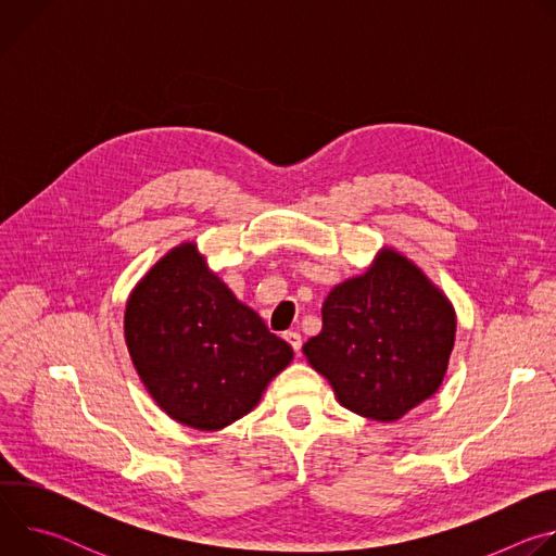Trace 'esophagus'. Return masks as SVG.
<instances>
[{
  "instance_id": "1",
  "label": "esophagus",
  "mask_w": 556,
  "mask_h": 556,
  "mask_svg": "<svg viewBox=\"0 0 556 556\" xmlns=\"http://www.w3.org/2000/svg\"><path fill=\"white\" fill-rule=\"evenodd\" d=\"M283 339L290 343V348L299 354V350H301V345H303V341H301V334L299 332H286L283 334Z\"/></svg>"
}]
</instances>
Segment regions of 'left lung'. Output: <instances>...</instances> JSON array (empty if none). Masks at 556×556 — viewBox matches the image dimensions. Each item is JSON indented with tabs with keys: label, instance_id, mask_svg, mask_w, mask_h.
I'll list each match as a JSON object with an SVG mask.
<instances>
[{
	"label": "left lung",
	"instance_id": "1",
	"mask_svg": "<svg viewBox=\"0 0 556 556\" xmlns=\"http://www.w3.org/2000/svg\"><path fill=\"white\" fill-rule=\"evenodd\" d=\"M453 341L448 299L407 257L382 251L328 294L324 330L303 354L345 409L393 422L438 391Z\"/></svg>",
	"mask_w": 556,
	"mask_h": 556
}]
</instances>
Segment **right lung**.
Masks as SVG:
<instances>
[{"label":"right lung","instance_id":"obj_1","mask_svg":"<svg viewBox=\"0 0 556 556\" xmlns=\"http://www.w3.org/2000/svg\"><path fill=\"white\" fill-rule=\"evenodd\" d=\"M125 339L151 399L200 431L247 416L292 361V348L235 299L193 244L174 249L136 286Z\"/></svg>","mask_w":556,"mask_h":556}]
</instances>
